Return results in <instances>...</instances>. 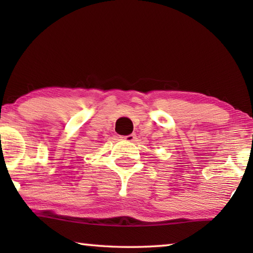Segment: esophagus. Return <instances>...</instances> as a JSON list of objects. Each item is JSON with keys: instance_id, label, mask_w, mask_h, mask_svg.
Listing matches in <instances>:
<instances>
[{"instance_id": "1", "label": "esophagus", "mask_w": 253, "mask_h": 253, "mask_svg": "<svg viewBox=\"0 0 253 253\" xmlns=\"http://www.w3.org/2000/svg\"><path fill=\"white\" fill-rule=\"evenodd\" d=\"M121 138L124 139V140H127V142H135L136 135L130 134V135H127V136H123V137H121Z\"/></svg>"}]
</instances>
